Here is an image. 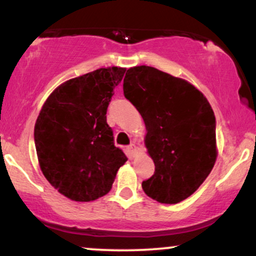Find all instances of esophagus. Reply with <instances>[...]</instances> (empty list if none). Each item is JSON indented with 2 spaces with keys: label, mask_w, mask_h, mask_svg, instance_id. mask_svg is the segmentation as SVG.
I'll return each mask as SVG.
<instances>
[{
  "label": "esophagus",
  "mask_w": 256,
  "mask_h": 256,
  "mask_svg": "<svg viewBox=\"0 0 256 256\" xmlns=\"http://www.w3.org/2000/svg\"><path fill=\"white\" fill-rule=\"evenodd\" d=\"M136 150H137V146H134V143H132V144H130V146H128V152H130V154H131V156H134V152H136Z\"/></svg>",
  "instance_id": "1"
}]
</instances>
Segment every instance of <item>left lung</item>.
<instances>
[{"label": "left lung", "mask_w": 256, "mask_h": 256, "mask_svg": "<svg viewBox=\"0 0 256 256\" xmlns=\"http://www.w3.org/2000/svg\"><path fill=\"white\" fill-rule=\"evenodd\" d=\"M125 98L142 116L155 172L143 180L149 198L178 204L192 195L216 160V116L201 91L184 79L136 66L124 78Z\"/></svg>", "instance_id": "obj_1"}]
</instances>
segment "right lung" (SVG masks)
<instances>
[{"mask_svg":"<svg viewBox=\"0 0 256 256\" xmlns=\"http://www.w3.org/2000/svg\"><path fill=\"white\" fill-rule=\"evenodd\" d=\"M126 70L100 68L70 79L49 96L34 125V146L44 177L58 192L79 202L112 189L128 161L114 146L107 108Z\"/></svg>","mask_w":256,"mask_h":256,"instance_id":"obj_1","label":"right lung"}]
</instances>
